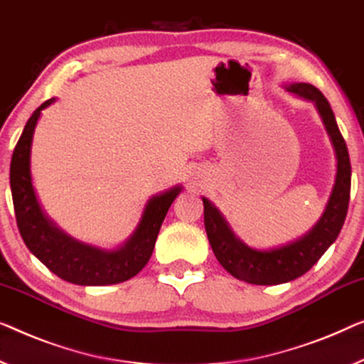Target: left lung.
Listing matches in <instances>:
<instances>
[{"label": "left lung", "instance_id": "obj_1", "mask_svg": "<svg viewBox=\"0 0 364 364\" xmlns=\"http://www.w3.org/2000/svg\"><path fill=\"white\" fill-rule=\"evenodd\" d=\"M286 90L314 102L333 145L337 156V175L327 205L317 224L297 240L271 250H257L245 245L232 232L219 209L209 199L203 198L204 225L215 258L232 276L250 284H283L307 273L337 240L348 213L351 186L350 155L327 97L309 83H291L286 86Z\"/></svg>", "mask_w": 364, "mask_h": 364}]
</instances>
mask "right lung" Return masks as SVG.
<instances>
[{
    "label": "right lung",
    "instance_id": "right-lung-1",
    "mask_svg": "<svg viewBox=\"0 0 364 364\" xmlns=\"http://www.w3.org/2000/svg\"><path fill=\"white\" fill-rule=\"evenodd\" d=\"M47 100L32 112L13 151L9 168L11 193L19 234L26 247L46 267L68 283L80 286H106L127 281L139 273L154 253L160 227L181 186L150 198L145 204L137 229L124 245L105 250L75 240L43 214L31 176V147L41 112L52 105Z\"/></svg>",
    "mask_w": 364,
    "mask_h": 364
}]
</instances>
